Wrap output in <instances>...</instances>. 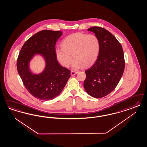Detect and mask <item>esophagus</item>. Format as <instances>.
Wrapping results in <instances>:
<instances>
[{
  "mask_svg": "<svg viewBox=\"0 0 147 147\" xmlns=\"http://www.w3.org/2000/svg\"><path fill=\"white\" fill-rule=\"evenodd\" d=\"M77 73H78L77 71H72L71 72V76H74V75L77 74Z\"/></svg>",
  "mask_w": 147,
  "mask_h": 147,
  "instance_id": "obj_1",
  "label": "esophagus"
}]
</instances>
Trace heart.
<instances>
[{
    "label": "heart",
    "mask_w": 147,
    "mask_h": 147,
    "mask_svg": "<svg viewBox=\"0 0 147 147\" xmlns=\"http://www.w3.org/2000/svg\"><path fill=\"white\" fill-rule=\"evenodd\" d=\"M62 46L56 49L58 60L62 66L68 67L74 58L72 67L74 69L90 66L95 62L100 51L99 39L93 34H71L63 40Z\"/></svg>",
    "instance_id": "obj_1"
}]
</instances>
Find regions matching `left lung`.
Segmentation results:
<instances>
[{"instance_id": "1", "label": "left lung", "mask_w": 147, "mask_h": 147, "mask_svg": "<svg viewBox=\"0 0 147 147\" xmlns=\"http://www.w3.org/2000/svg\"><path fill=\"white\" fill-rule=\"evenodd\" d=\"M88 31L95 33L100 41L98 56L85 71L84 87L89 95L100 98L109 94L119 84L125 67L122 45L108 30L94 26Z\"/></svg>"}]
</instances>
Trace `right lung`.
<instances>
[{"instance_id":"add662e5","label":"right lung","mask_w":147,"mask_h":147,"mask_svg":"<svg viewBox=\"0 0 147 147\" xmlns=\"http://www.w3.org/2000/svg\"><path fill=\"white\" fill-rule=\"evenodd\" d=\"M60 31L42 30L24 43L17 59V70L28 92L39 100H51L59 95L70 77V71L61 66L57 60L55 45L62 35ZM39 55L45 62L40 73H33L30 62Z\"/></svg>"}]
</instances>
